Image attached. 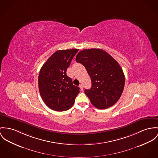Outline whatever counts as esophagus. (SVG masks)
<instances>
[{
	"instance_id": "1",
	"label": "esophagus",
	"mask_w": 158,
	"mask_h": 158,
	"mask_svg": "<svg viewBox=\"0 0 158 158\" xmlns=\"http://www.w3.org/2000/svg\"><path fill=\"white\" fill-rule=\"evenodd\" d=\"M79 88H81V91H83V89H84L83 85H82V84H81V85H79Z\"/></svg>"
}]
</instances>
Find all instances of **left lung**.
<instances>
[{
    "instance_id": "1",
    "label": "left lung",
    "mask_w": 158,
    "mask_h": 158,
    "mask_svg": "<svg viewBox=\"0 0 158 158\" xmlns=\"http://www.w3.org/2000/svg\"><path fill=\"white\" fill-rule=\"evenodd\" d=\"M76 61L86 69L92 82L85 94L97 109L113 106L122 96L124 74L119 64L108 53L100 49H84L79 52Z\"/></svg>"
}]
</instances>
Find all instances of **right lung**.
Returning <instances> with one entry per match:
<instances>
[{
  "label": "right lung",
  "instance_id": "1",
  "mask_svg": "<svg viewBox=\"0 0 158 158\" xmlns=\"http://www.w3.org/2000/svg\"><path fill=\"white\" fill-rule=\"evenodd\" d=\"M79 49L58 50L42 66L38 76L41 97L52 110L64 111L70 109L80 88L73 84L66 72Z\"/></svg>",
  "mask_w": 158,
  "mask_h": 158
}]
</instances>
